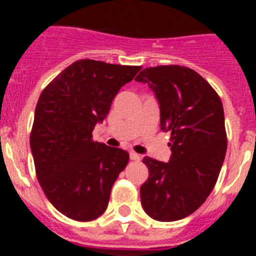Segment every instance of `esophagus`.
<instances>
[{"mask_svg": "<svg viewBox=\"0 0 256 256\" xmlns=\"http://www.w3.org/2000/svg\"><path fill=\"white\" fill-rule=\"evenodd\" d=\"M140 158H142V156H140V154H136V152H130V160H140Z\"/></svg>", "mask_w": 256, "mask_h": 256, "instance_id": "1", "label": "esophagus"}]
</instances>
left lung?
Segmentation results:
<instances>
[{"instance_id": "obj_1", "label": "left lung", "mask_w": 256, "mask_h": 256, "mask_svg": "<svg viewBox=\"0 0 256 256\" xmlns=\"http://www.w3.org/2000/svg\"><path fill=\"white\" fill-rule=\"evenodd\" d=\"M136 81L156 92L160 126L171 134L168 164L144 158L148 178L140 186V202L150 218L174 222L198 210L218 180L227 150L222 100L186 66L146 68Z\"/></svg>"}]
</instances>
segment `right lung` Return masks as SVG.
<instances>
[{"mask_svg":"<svg viewBox=\"0 0 256 256\" xmlns=\"http://www.w3.org/2000/svg\"><path fill=\"white\" fill-rule=\"evenodd\" d=\"M140 66L80 60L62 70L38 98L30 132L36 175L61 214L90 222L108 208L128 152L92 140L120 88Z\"/></svg>","mask_w":256,"mask_h":256,"instance_id":"right-lung-1","label":"right lung"}]
</instances>
